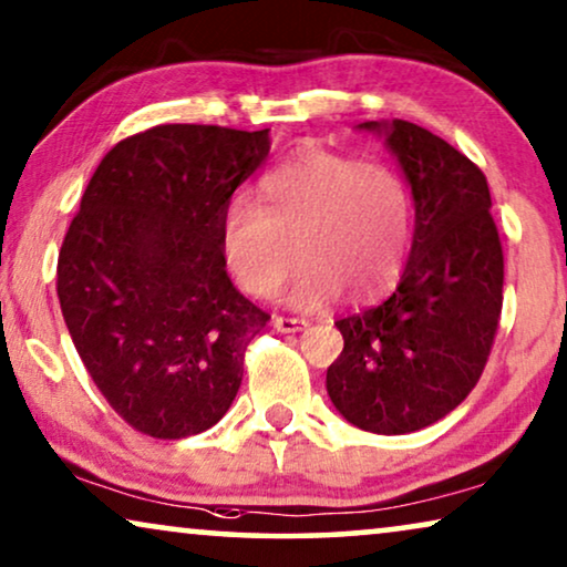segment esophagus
I'll return each instance as SVG.
<instances>
[{"instance_id":"34e87169","label":"esophagus","mask_w":567,"mask_h":567,"mask_svg":"<svg viewBox=\"0 0 567 567\" xmlns=\"http://www.w3.org/2000/svg\"><path fill=\"white\" fill-rule=\"evenodd\" d=\"M309 324V320H301V317H281L276 315L274 317V328L281 330V332H297V330H305Z\"/></svg>"}]
</instances>
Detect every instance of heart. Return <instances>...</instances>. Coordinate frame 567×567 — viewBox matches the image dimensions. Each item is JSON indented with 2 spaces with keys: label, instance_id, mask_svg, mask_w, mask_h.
<instances>
[{
  "label": "heart",
  "instance_id": "obj_1",
  "mask_svg": "<svg viewBox=\"0 0 567 567\" xmlns=\"http://www.w3.org/2000/svg\"><path fill=\"white\" fill-rule=\"evenodd\" d=\"M413 193L398 169L351 154L307 150L268 169L258 204L231 200L224 258L239 289L270 299L301 262L289 301L320 309L348 293L384 297L413 247Z\"/></svg>",
  "mask_w": 567,
  "mask_h": 567
}]
</instances>
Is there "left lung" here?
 Returning a JSON list of instances; mask_svg holds the SVG:
<instances>
[{
  "label": "left lung",
  "mask_w": 567,
  "mask_h": 567,
  "mask_svg": "<svg viewBox=\"0 0 567 567\" xmlns=\"http://www.w3.org/2000/svg\"><path fill=\"white\" fill-rule=\"evenodd\" d=\"M382 131L415 200V235L398 289L338 320L343 353L328 369L338 413L400 436L452 413L491 355L503 309V247L491 190L475 162L410 121Z\"/></svg>",
  "instance_id": "1"
}]
</instances>
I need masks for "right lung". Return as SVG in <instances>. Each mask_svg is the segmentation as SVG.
<instances>
[{
	"label": "right lung",
	"mask_w": 567,
	"mask_h": 567,
	"mask_svg": "<svg viewBox=\"0 0 567 567\" xmlns=\"http://www.w3.org/2000/svg\"><path fill=\"white\" fill-rule=\"evenodd\" d=\"M268 150V128H146L105 154L69 224L61 315L107 405L144 436H196L237 398L270 315L229 281L221 224Z\"/></svg>",
	"instance_id": "right-lung-1"
}]
</instances>
